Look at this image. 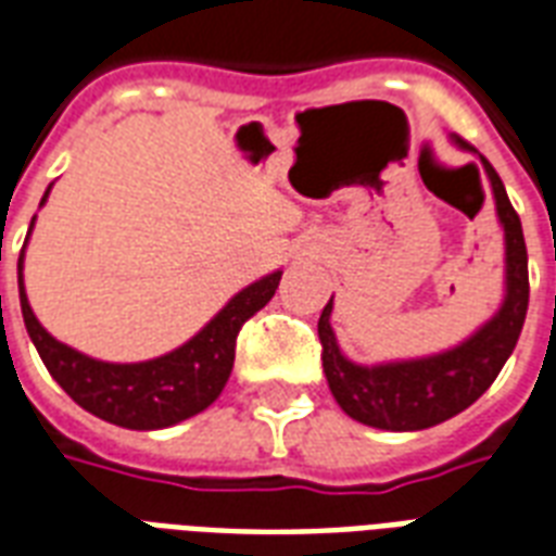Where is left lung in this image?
I'll list each match as a JSON object with an SVG mask.
<instances>
[{"label": "left lung", "mask_w": 556, "mask_h": 556, "mask_svg": "<svg viewBox=\"0 0 556 556\" xmlns=\"http://www.w3.org/2000/svg\"><path fill=\"white\" fill-rule=\"evenodd\" d=\"M463 150L471 143L456 138ZM486 167L492 194H495L497 220L504 226V265H507V294L501 309L463 344L451 351L425 356V359L386 362V365H356L339 351V341L330 327L332 300L324 306L318 320L320 359L330 382L332 397L344 413L359 425L380 427V430H427L442 425L456 413L475 404L480 394L495 382V377L509 359L528 315V247L521 236V220L509 203L507 191L495 167L480 155Z\"/></svg>", "instance_id": "8db88e82"}]
</instances>
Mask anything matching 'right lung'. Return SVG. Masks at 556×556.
Wrapping results in <instances>:
<instances>
[{
	"label": "right lung",
	"mask_w": 556,
	"mask_h": 556,
	"mask_svg": "<svg viewBox=\"0 0 556 556\" xmlns=\"http://www.w3.org/2000/svg\"><path fill=\"white\" fill-rule=\"evenodd\" d=\"M47 194L40 205L47 203ZM23 253H26V244H23ZM23 253L16 262L20 309L26 320L28 339L35 341L47 371L81 409L126 430L174 427L215 404L232 374L238 332L247 318H253L267 300L274 298L279 277H282V270H274L238 291L194 339L185 341L182 348L164 353L159 359L117 365V362L90 359L85 353L52 339L40 327L23 289Z\"/></svg>",
	"instance_id": "add662e5"
}]
</instances>
